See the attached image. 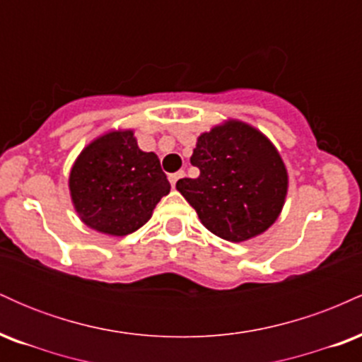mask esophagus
I'll return each instance as SVG.
<instances>
[{"label":"esophagus","instance_id":"1","mask_svg":"<svg viewBox=\"0 0 362 362\" xmlns=\"http://www.w3.org/2000/svg\"><path fill=\"white\" fill-rule=\"evenodd\" d=\"M184 177H185V173L180 170V172L172 173V175H168V180H170V184H172V187H175L177 182L180 180V178H184Z\"/></svg>","mask_w":362,"mask_h":362}]
</instances>
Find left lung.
Segmentation results:
<instances>
[{"label":"left lung","mask_w":362,"mask_h":362,"mask_svg":"<svg viewBox=\"0 0 362 362\" xmlns=\"http://www.w3.org/2000/svg\"><path fill=\"white\" fill-rule=\"evenodd\" d=\"M197 178H180L177 190L211 233L240 243L267 231L288 195L284 161L259 129L228 119L202 132L190 156Z\"/></svg>","instance_id":"8db88e82"}]
</instances>
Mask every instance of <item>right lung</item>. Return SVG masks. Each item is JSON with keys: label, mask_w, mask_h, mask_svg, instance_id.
<instances>
[{"label": "right lung", "mask_w": 362, "mask_h": 362, "mask_svg": "<svg viewBox=\"0 0 362 362\" xmlns=\"http://www.w3.org/2000/svg\"><path fill=\"white\" fill-rule=\"evenodd\" d=\"M170 182L155 153L141 151L132 129L95 138L74 160L69 194L78 216L98 233L126 236L153 216Z\"/></svg>", "instance_id": "add662e5"}]
</instances>
